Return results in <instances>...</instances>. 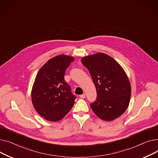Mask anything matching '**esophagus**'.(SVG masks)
Instances as JSON below:
<instances>
[{
	"instance_id": "1",
	"label": "esophagus",
	"mask_w": 158,
	"mask_h": 158,
	"mask_svg": "<svg viewBox=\"0 0 158 158\" xmlns=\"http://www.w3.org/2000/svg\"><path fill=\"white\" fill-rule=\"evenodd\" d=\"M80 98H81V99L85 98V94H83L80 95Z\"/></svg>"
}]
</instances>
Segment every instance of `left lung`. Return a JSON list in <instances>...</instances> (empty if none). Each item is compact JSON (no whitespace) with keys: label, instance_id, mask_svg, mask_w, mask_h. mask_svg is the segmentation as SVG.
Masks as SVG:
<instances>
[{"label":"left lung","instance_id":"obj_1","mask_svg":"<svg viewBox=\"0 0 158 158\" xmlns=\"http://www.w3.org/2000/svg\"><path fill=\"white\" fill-rule=\"evenodd\" d=\"M81 61L96 86L97 99L90 104L94 113L105 121H112L123 115L129 106L131 88L122 66L101 52L83 57Z\"/></svg>","mask_w":158,"mask_h":158}]
</instances>
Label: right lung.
<instances>
[{
	"instance_id": "right-lung-1",
	"label": "right lung",
	"mask_w": 158,
	"mask_h": 158,
	"mask_svg": "<svg viewBox=\"0 0 158 158\" xmlns=\"http://www.w3.org/2000/svg\"><path fill=\"white\" fill-rule=\"evenodd\" d=\"M75 59L59 55L46 62L37 74L32 88V105L41 116L56 122L66 116L75 104L76 97L64 80V74Z\"/></svg>"
}]
</instances>
